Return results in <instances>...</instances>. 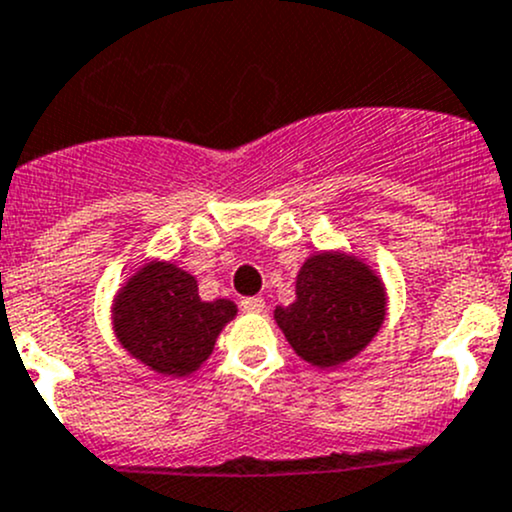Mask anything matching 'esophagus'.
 I'll list each match as a JSON object with an SVG mask.
<instances>
[{"mask_svg":"<svg viewBox=\"0 0 512 512\" xmlns=\"http://www.w3.org/2000/svg\"><path fill=\"white\" fill-rule=\"evenodd\" d=\"M240 307H242V312H247V314H260L262 309H265V299H262V297H245L240 302Z\"/></svg>","mask_w":512,"mask_h":512,"instance_id":"esophagus-1","label":"esophagus"}]
</instances>
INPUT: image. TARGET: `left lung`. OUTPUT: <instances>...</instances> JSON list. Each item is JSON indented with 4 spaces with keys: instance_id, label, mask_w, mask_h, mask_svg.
Here are the masks:
<instances>
[{
    "instance_id": "obj_1",
    "label": "left lung",
    "mask_w": 512,
    "mask_h": 512,
    "mask_svg": "<svg viewBox=\"0 0 512 512\" xmlns=\"http://www.w3.org/2000/svg\"><path fill=\"white\" fill-rule=\"evenodd\" d=\"M389 309L379 272L354 252L317 250L302 262L294 302L275 322L294 354L317 369H337L374 342Z\"/></svg>"
}]
</instances>
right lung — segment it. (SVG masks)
Instances as JSON below:
<instances>
[{"label":"right lung","mask_w":512,"mask_h":512,"mask_svg":"<svg viewBox=\"0 0 512 512\" xmlns=\"http://www.w3.org/2000/svg\"><path fill=\"white\" fill-rule=\"evenodd\" d=\"M235 314L230 299H200L198 277L188 270L151 257L113 294L111 327L118 344L146 369L185 379L210 359Z\"/></svg>","instance_id":"obj_1"}]
</instances>
